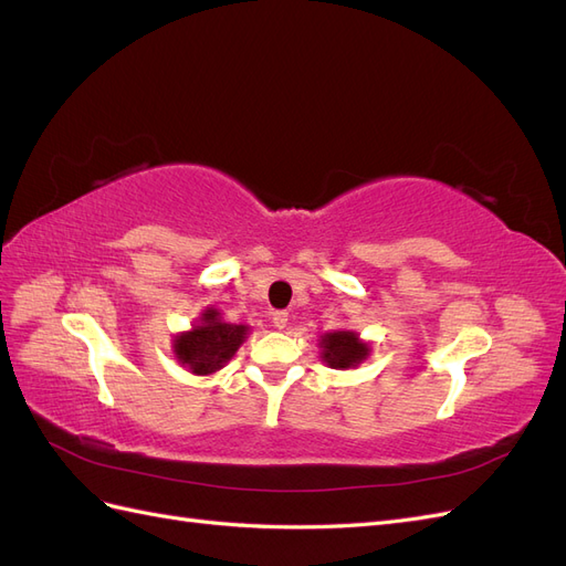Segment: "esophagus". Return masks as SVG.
I'll return each mask as SVG.
<instances>
[{"mask_svg":"<svg viewBox=\"0 0 566 566\" xmlns=\"http://www.w3.org/2000/svg\"><path fill=\"white\" fill-rule=\"evenodd\" d=\"M271 321H273V325H276L279 331H283L285 325H287V312H273Z\"/></svg>","mask_w":566,"mask_h":566,"instance_id":"esophagus-1","label":"esophagus"}]
</instances>
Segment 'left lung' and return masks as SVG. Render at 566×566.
<instances>
[{
  "label": "left lung",
  "mask_w": 566,
  "mask_h": 566,
  "mask_svg": "<svg viewBox=\"0 0 566 566\" xmlns=\"http://www.w3.org/2000/svg\"><path fill=\"white\" fill-rule=\"evenodd\" d=\"M318 347L323 349L321 352L323 361L337 370L354 368L370 354V347L366 345V342L358 339V335L352 331L325 333V335H321Z\"/></svg>",
  "instance_id": "obj_1"
}]
</instances>
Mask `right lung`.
Returning a JSON list of instances; mask_svg holds the SVG:
<instances>
[{
    "instance_id": "add662e5",
    "label": "right lung",
    "mask_w": 566,
    "mask_h": 566,
    "mask_svg": "<svg viewBox=\"0 0 566 566\" xmlns=\"http://www.w3.org/2000/svg\"><path fill=\"white\" fill-rule=\"evenodd\" d=\"M248 325L227 323L221 314L208 306L200 314V323L188 333L175 337V356L181 366L196 375H212L224 368L238 347L245 342Z\"/></svg>"
}]
</instances>
